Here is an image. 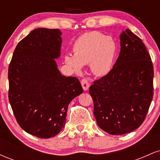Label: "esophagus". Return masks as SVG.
Wrapping results in <instances>:
<instances>
[{
  "instance_id": "obj_1",
  "label": "esophagus",
  "mask_w": 160,
  "mask_h": 160,
  "mask_svg": "<svg viewBox=\"0 0 160 160\" xmlns=\"http://www.w3.org/2000/svg\"><path fill=\"white\" fill-rule=\"evenodd\" d=\"M81 85L84 91H87L89 88V83L86 79H82L81 80Z\"/></svg>"
}]
</instances>
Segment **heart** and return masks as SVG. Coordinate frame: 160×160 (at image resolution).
Returning a JSON list of instances; mask_svg holds the SVG:
<instances>
[{
    "label": "heart",
    "mask_w": 160,
    "mask_h": 160,
    "mask_svg": "<svg viewBox=\"0 0 160 160\" xmlns=\"http://www.w3.org/2000/svg\"><path fill=\"white\" fill-rule=\"evenodd\" d=\"M74 55L68 53L65 62L74 72H80L82 65L89 64L95 76L109 74L114 65L118 46L111 36L98 32L85 33L79 37L73 46Z\"/></svg>",
    "instance_id": "obj_1"
}]
</instances>
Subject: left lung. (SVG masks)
I'll return each mask as SVG.
<instances>
[{
	"instance_id": "left-lung-1",
	"label": "left lung",
	"mask_w": 160,
	"mask_h": 160,
	"mask_svg": "<svg viewBox=\"0 0 160 160\" xmlns=\"http://www.w3.org/2000/svg\"><path fill=\"white\" fill-rule=\"evenodd\" d=\"M120 39V56L111 71L89 87L97 124L113 135L138 128L153 96V67L146 47L128 28Z\"/></svg>"
}]
</instances>
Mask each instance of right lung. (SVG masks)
<instances>
[{
    "mask_svg": "<svg viewBox=\"0 0 160 160\" xmlns=\"http://www.w3.org/2000/svg\"><path fill=\"white\" fill-rule=\"evenodd\" d=\"M59 29L41 28L16 46L8 70L9 102L24 131L40 138L60 132L68 107L82 92L74 77L63 76L55 59L61 55Z\"/></svg>",
    "mask_w": 160,
    "mask_h": 160,
    "instance_id": "1",
    "label": "right lung"
}]
</instances>
